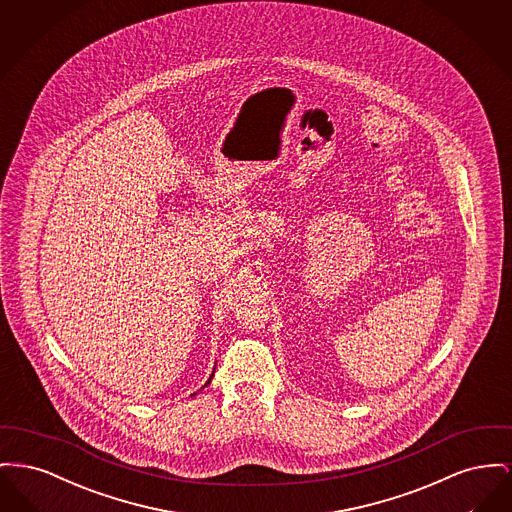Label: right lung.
Listing matches in <instances>:
<instances>
[{
  "instance_id": "obj_1",
  "label": "right lung",
  "mask_w": 512,
  "mask_h": 512,
  "mask_svg": "<svg viewBox=\"0 0 512 512\" xmlns=\"http://www.w3.org/2000/svg\"><path fill=\"white\" fill-rule=\"evenodd\" d=\"M212 377H214V372H212V376H210V379H208V381H206V383H204V387H206V385H208V383H210V381H212ZM204 387H202V389H204ZM192 395H196V393H192Z\"/></svg>"
}]
</instances>
